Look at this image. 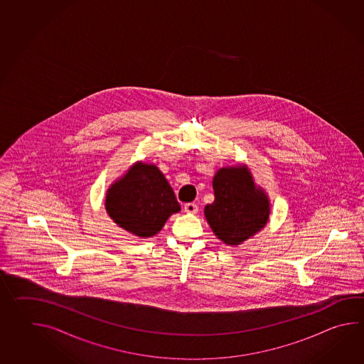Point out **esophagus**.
<instances>
[{"instance_id":"1","label":"esophagus","mask_w":364,"mask_h":364,"mask_svg":"<svg viewBox=\"0 0 364 364\" xmlns=\"http://www.w3.org/2000/svg\"><path fill=\"white\" fill-rule=\"evenodd\" d=\"M184 211L186 214H196L198 211V206L193 202H189V203L184 205Z\"/></svg>"}]
</instances>
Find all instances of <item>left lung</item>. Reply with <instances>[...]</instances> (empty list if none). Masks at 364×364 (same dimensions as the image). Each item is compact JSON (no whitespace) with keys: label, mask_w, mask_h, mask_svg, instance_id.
Here are the masks:
<instances>
[{"label":"left lung","mask_w":364,"mask_h":364,"mask_svg":"<svg viewBox=\"0 0 364 364\" xmlns=\"http://www.w3.org/2000/svg\"><path fill=\"white\" fill-rule=\"evenodd\" d=\"M215 200L205 208V216L218 237L238 245L262 230L268 220L269 203L254 186L246 167H227L213 181Z\"/></svg>","instance_id":"obj_1"}]
</instances>
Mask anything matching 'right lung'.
<instances>
[{
	"label": "right lung",
	"mask_w": 364,
	"mask_h": 364,
	"mask_svg": "<svg viewBox=\"0 0 364 364\" xmlns=\"http://www.w3.org/2000/svg\"><path fill=\"white\" fill-rule=\"evenodd\" d=\"M106 210L119 227L139 237L154 236L180 205L164 173L136 164L106 194Z\"/></svg>",
	"instance_id": "1"
}]
</instances>
